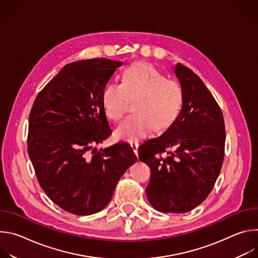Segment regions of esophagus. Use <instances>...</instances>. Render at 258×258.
Instances as JSON below:
<instances>
[{"instance_id":"1","label":"esophagus","mask_w":258,"mask_h":258,"mask_svg":"<svg viewBox=\"0 0 258 258\" xmlns=\"http://www.w3.org/2000/svg\"><path fill=\"white\" fill-rule=\"evenodd\" d=\"M130 145H131V147H132V149H133L134 153H135L136 155H138V148H139V144H138L137 142H131V143H130Z\"/></svg>"}]
</instances>
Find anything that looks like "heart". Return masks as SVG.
I'll list each match as a JSON object with an SVG mask.
<instances>
[{
	"instance_id": "b5f03b06",
	"label": "heart",
	"mask_w": 258,
	"mask_h": 258,
	"mask_svg": "<svg viewBox=\"0 0 258 258\" xmlns=\"http://www.w3.org/2000/svg\"><path fill=\"white\" fill-rule=\"evenodd\" d=\"M135 102V114L115 131V137L134 142L149 136L153 130H165L180 113L183 93L180 85L151 64L138 62L128 66L122 84H109L102 93V105L108 118L119 121Z\"/></svg>"
}]
</instances>
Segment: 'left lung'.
Here are the masks:
<instances>
[{
    "label": "left lung",
    "instance_id": "8db88e82",
    "mask_svg": "<svg viewBox=\"0 0 258 258\" xmlns=\"http://www.w3.org/2000/svg\"><path fill=\"white\" fill-rule=\"evenodd\" d=\"M174 73L183 102L177 118L158 138L139 147V159L150 167L146 194L160 212L185 213L212 191L225 156L224 115L200 78L177 63Z\"/></svg>",
    "mask_w": 258,
    "mask_h": 258
}]
</instances>
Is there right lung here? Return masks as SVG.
<instances>
[{"instance_id":"1","label":"right lung","mask_w":258,"mask_h":258,"mask_svg":"<svg viewBox=\"0 0 258 258\" xmlns=\"http://www.w3.org/2000/svg\"><path fill=\"white\" fill-rule=\"evenodd\" d=\"M121 64L96 58L65 65L36 96L29 113L27 151L36 178L55 204L76 215L101 211L137 161L127 143L93 148L112 133L102 93Z\"/></svg>"}]
</instances>
